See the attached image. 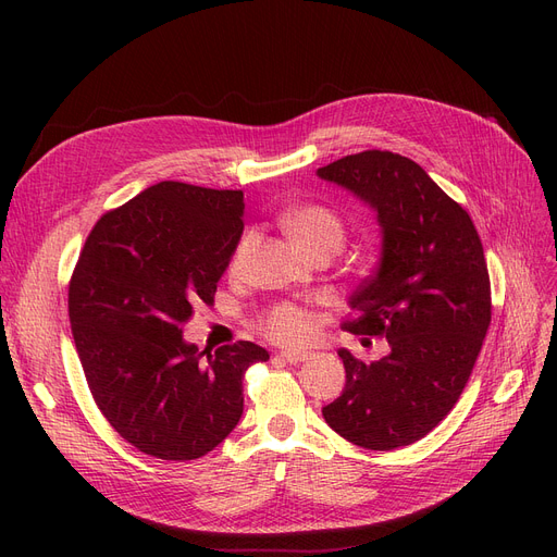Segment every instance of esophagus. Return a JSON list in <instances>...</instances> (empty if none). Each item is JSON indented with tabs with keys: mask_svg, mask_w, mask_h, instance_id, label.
<instances>
[{
	"mask_svg": "<svg viewBox=\"0 0 557 557\" xmlns=\"http://www.w3.org/2000/svg\"><path fill=\"white\" fill-rule=\"evenodd\" d=\"M309 357H311L309 352H280V355H277V359H282L284 363H290V366L302 363V361H307Z\"/></svg>",
	"mask_w": 557,
	"mask_h": 557,
	"instance_id": "obj_1",
	"label": "esophagus"
}]
</instances>
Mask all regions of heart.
<instances>
[{
    "instance_id": "heart-1",
    "label": "heart",
    "mask_w": 557,
    "mask_h": 557,
    "mask_svg": "<svg viewBox=\"0 0 557 557\" xmlns=\"http://www.w3.org/2000/svg\"><path fill=\"white\" fill-rule=\"evenodd\" d=\"M282 225L290 237H294V242L311 255L318 250L336 252L345 242L343 219L334 210L325 208V205L311 202V205H300V208L288 210L282 219ZM252 244H255V232H246L230 257V273L234 275L242 273ZM261 330L275 343L300 345L311 336L313 320L302 307L282 302L263 313Z\"/></svg>"
}]
</instances>
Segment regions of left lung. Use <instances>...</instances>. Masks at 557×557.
I'll return each mask as SVG.
<instances>
[{
	"instance_id": "1",
	"label": "left lung",
	"mask_w": 557,
	"mask_h": 557,
	"mask_svg": "<svg viewBox=\"0 0 557 557\" xmlns=\"http://www.w3.org/2000/svg\"><path fill=\"white\" fill-rule=\"evenodd\" d=\"M318 175L368 202L382 225L376 271L355 290L343 330L384 336L388 357L363 363L338 349L345 388L325 422L363 449L413 445L441 424L472 374L490 327V275L479 232L413 160L345 156Z\"/></svg>"
}]
</instances>
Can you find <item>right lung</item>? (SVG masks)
<instances>
[{
    "label": "right lung",
    "instance_id": "add662e5",
    "mask_svg": "<svg viewBox=\"0 0 557 557\" xmlns=\"http://www.w3.org/2000/svg\"><path fill=\"white\" fill-rule=\"evenodd\" d=\"M244 191L164 181L106 212L70 280V323L87 386L135 449L194 460L237 426L244 374L269 361L239 341L198 352L183 338L212 305L244 232Z\"/></svg>",
    "mask_w": 557,
    "mask_h": 557
}]
</instances>
